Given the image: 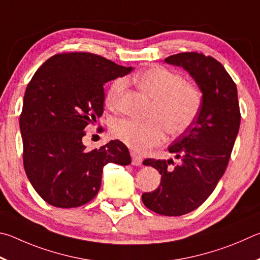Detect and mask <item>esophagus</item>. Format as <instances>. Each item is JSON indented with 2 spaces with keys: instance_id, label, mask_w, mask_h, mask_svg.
Instances as JSON below:
<instances>
[{
  "instance_id": "34e87169",
  "label": "esophagus",
  "mask_w": 260,
  "mask_h": 260,
  "mask_svg": "<svg viewBox=\"0 0 260 260\" xmlns=\"http://www.w3.org/2000/svg\"><path fill=\"white\" fill-rule=\"evenodd\" d=\"M131 163H133V166H136V167H139L143 165V158L140 155H137V154L135 153H131Z\"/></svg>"
}]
</instances>
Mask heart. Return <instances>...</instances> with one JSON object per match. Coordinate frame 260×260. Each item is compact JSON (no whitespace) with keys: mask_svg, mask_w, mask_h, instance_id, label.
<instances>
[{"mask_svg":"<svg viewBox=\"0 0 260 260\" xmlns=\"http://www.w3.org/2000/svg\"><path fill=\"white\" fill-rule=\"evenodd\" d=\"M133 80L152 98L147 121L117 118L112 123L111 133L137 153L155 147L165 138V131L178 136L187 131L197 120L203 105L201 88L169 68L155 66L136 73ZM125 89L123 79L114 80L107 89L105 102L111 108L120 105Z\"/></svg>","mask_w":260,"mask_h":260,"instance_id":"heart-1","label":"heart"}]
</instances>
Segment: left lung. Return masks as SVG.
<instances>
[{
  "instance_id": "1",
  "label": "left lung",
  "mask_w": 260,
  "mask_h": 260,
  "mask_svg": "<svg viewBox=\"0 0 260 260\" xmlns=\"http://www.w3.org/2000/svg\"><path fill=\"white\" fill-rule=\"evenodd\" d=\"M165 61L181 66L192 75L203 92V105L192 126L169 147L178 165L155 158L143 162L160 172L161 183L142 199L158 215L183 216L201 206L224 175L240 129L241 113L234 81L215 58L181 52Z\"/></svg>"
}]
</instances>
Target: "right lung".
<instances>
[{"instance_id":"add662e5","label":"right lung","mask_w":260,"mask_h":260,"mask_svg":"<svg viewBox=\"0 0 260 260\" xmlns=\"http://www.w3.org/2000/svg\"><path fill=\"white\" fill-rule=\"evenodd\" d=\"M131 71L98 54L75 51L54 54L35 72L19 125L25 172L45 202L83 206L97 195L105 166L131 163L120 140L91 151L82 142L86 126L104 112L105 83Z\"/></svg>"}]
</instances>
